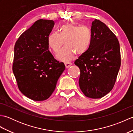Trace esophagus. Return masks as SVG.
Returning a JSON list of instances; mask_svg holds the SVG:
<instances>
[{"label": "esophagus", "mask_w": 133, "mask_h": 133, "mask_svg": "<svg viewBox=\"0 0 133 133\" xmlns=\"http://www.w3.org/2000/svg\"><path fill=\"white\" fill-rule=\"evenodd\" d=\"M64 64H65V66H66V68L67 69V68H69V67L71 66L72 63H71V62H65Z\"/></svg>", "instance_id": "obj_1"}]
</instances>
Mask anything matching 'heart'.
Listing matches in <instances>:
<instances>
[{
    "label": "heart",
    "mask_w": 133,
    "mask_h": 133,
    "mask_svg": "<svg viewBox=\"0 0 133 133\" xmlns=\"http://www.w3.org/2000/svg\"><path fill=\"white\" fill-rule=\"evenodd\" d=\"M92 41V32L88 26L80 27L71 23L62 25L59 34L52 32L48 37V43L55 53H58L64 43L65 47L59 52L57 58L64 62L69 61L75 53L82 55L89 50Z\"/></svg>",
    "instance_id": "obj_1"
}]
</instances>
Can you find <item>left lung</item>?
I'll list each match as a JSON object with an SVG mask.
<instances>
[{"label": "left lung", "instance_id": "8db88e82", "mask_svg": "<svg viewBox=\"0 0 133 133\" xmlns=\"http://www.w3.org/2000/svg\"><path fill=\"white\" fill-rule=\"evenodd\" d=\"M91 30V46L74 63L80 69L81 91L87 97L97 99L114 87L121 67V52L116 36L103 22L95 19Z\"/></svg>", "mask_w": 133, "mask_h": 133}]
</instances>
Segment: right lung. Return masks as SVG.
<instances>
[{"mask_svg": "<svg viewBox=\"0 0 133 133\" xmlns=\"http://www.w3.org/2000/svg\"><path fill=\"white\" fill-rule=\"evenodd\" d=\"M54 26L52 20L39 19L22 34L14 47L12 71L21 92L31 99L49 98L65 70L63 62L49 50L48 37Z\"/></svg>", "mask_w": 133, "mask_h": 133, "instance_id": "add662e5", "label": "right lung"}]
</instances>
